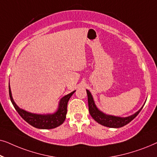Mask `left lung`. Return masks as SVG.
I'll return each mask as SVG.
<instances>
[{
  "label": "left lung",
  "mask_w": 157,
  "mask_h": 157,
  "mask_svg": "<svg viewBox=\"0 0 157 157\" xmlns=\"http://www.w3.org/2000/svg\"><path fill=\"white\" fill-rule=\"evenodd\" d=\"M86 93L88 95V104H89V113L92 118L95 120L96 122L100 124L101 125H103L104 126H107V127L110 128H120L122 126L126 125V124L132 121L139 113L140 112L141 109H142L144 105L141 106V108L137 111L136 113L134 114L128 116V117H116V116L106 114L101 111H100L96 106L94 101L93 96H92L91 92L89 90L86 89Z\"/></svg>",
  "instance_id": "8db88e82"
}]
</instances>
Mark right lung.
Wrapping results in <instances>:
<instances>
[{
    "mask_svg": "<svg viewBox=\"0 0 157 157\" xmlns=\"http://www.w3.org/2000/svg\"><path fill=\"white\" fill-rule=\"evenodd\" d=\"M75 91H72L71 93L64 96L63 97L61 98V100L59 101L57 110L54 113H47V114H38V113L29 112V111L21 109L20 107L17 106L13 98L9 83L10 98L17 112L30 125L33 126L35 128H40V129L54 128L61 125L63 123L66 119V113H67V105L68 100L70 99V98L71 97V96L74 94Z\"/></svg>",
    "mask_w": 157,
    "mask_h": 157,
    "instance_id": "right-lung-1",
    "label": "right lung"
}]
</instances>
